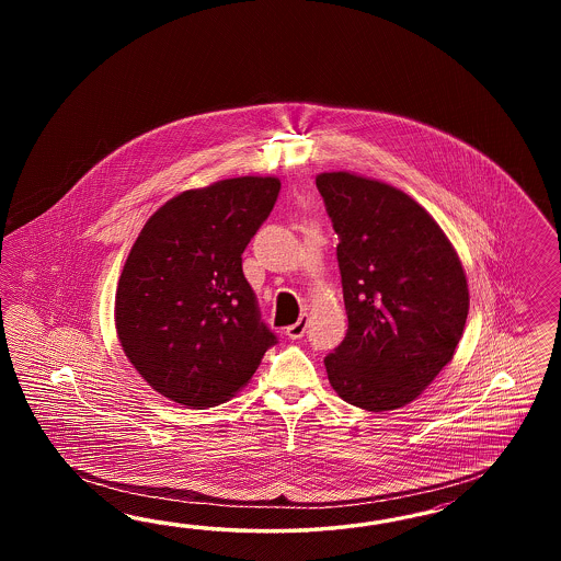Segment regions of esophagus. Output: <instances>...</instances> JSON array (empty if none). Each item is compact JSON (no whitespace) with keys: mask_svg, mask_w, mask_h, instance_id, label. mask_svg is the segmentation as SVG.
I'll return each instance as SVG.
<instances>
[{"mask_svg":"<svg viewBox=\"0 0 561 561\" xmlns=\"http://www.w3.org/2000/svg\"><path fill=\"white\" fill-rule=\"evenodd\" d=\"M306 333V317L302 314L298 321L294 324H289L288 329H286V335H288L289 340H300V337H305Z\"/></svg>","mask_w":561,"mask_h":561,"instance_id":"esophagus-1","label":"esophagus"}]
</instances>
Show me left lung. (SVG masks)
I'll return each mask as SVG.
<instances>
[{
  "label": "left lung",
  "mask_w": 561,
  "mask_h": 561,
  "mask_svg": "<svg viewBox=\"0 0 561 561\" xmlns=\"http://www.w3.org/2000/svg\"><path fill=\"white\" fill-rule=\"evenodd\" d=\"M340 237L347 333L324 357L343 401L391 411L417 399L453 359L469 312L459 255L408 193L352 172L317 176Z\"/></svg>",
  "instance_id": "left-lung-1"
}]
</instances>
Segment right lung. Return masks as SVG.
Segmentation results:
<instances>
[{
	"label": "right lung",
	"instance_id": "add662e5",
	"mask_svg": "<svg viewBox=\"0 0 561 561\" xmlns=\"http://www.w3.org/2000/svg\"><path fill=\"white\" fill-rule=\"evenodd\" d=\"M275 176L191 188L141 228L115 296L121 347L153 391L188 409L220 405L277 335L261 321L242 253L279 195Z\"/></svg>",
	"mask_w": 561,
	"mask_h": 561
}]
</instances>
